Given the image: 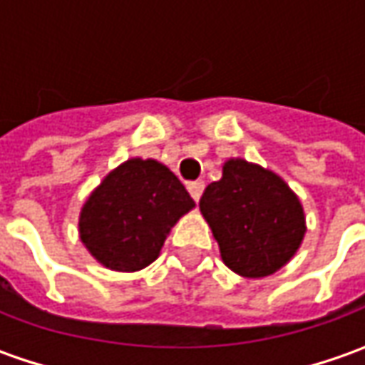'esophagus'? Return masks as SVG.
<instances>
[{"instance_id": "obj_1", "label": "esophagus", "mask_w": 365, "mask_h": 365, "mask_svg": "<svg viewBox=\"0 0 365 365\" xmlns=\"http://www.w3.org/2000/svg\"><path fill=\"white\" fill-rule=\"evenodd\" d=\"M187 189H189L192 201H195V203H199V199H201V195H203L205 182L203 180H195V182H189V185H187Z\"/></svg>"}]
</instances>
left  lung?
<instances>
[{
    "label": "left lung",
    "mask_w": 365,
    "mask_h": 365,
    "mask_svg": "<svg viewBox=\"0 0 365 365\" xmlns=\"http://www.w3.org/2000/svg\"><path fill=\"white\" fill-rule=\"evenodd\" d=\"M199 209L223 264L244 278L278 272L307 232L301 199L284 178L244 158L223 164V175L205 189Z\"/></svg>",
    "instance_id": "obj_1"
}]
</instances>
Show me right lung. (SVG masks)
I'll return each mask as SVG.
<instances>
[{
	"label": "right lung",
	"instance_id": "add662e5",
	"mask_svg": "<svg viewBox=\"0 0 365 365\" xmlns=\"http://www.w3.org/2000/svg\"><path fill=\"white\" fill-rule=\"evenodd\" d=\"M195 207L162 162L130 158L93 189L78 215V237L101 266L138 272L160 256L176 221Z\"/></svg>",
	"mask_w": 365,
	"mask_h": 365
}]
</instances>
